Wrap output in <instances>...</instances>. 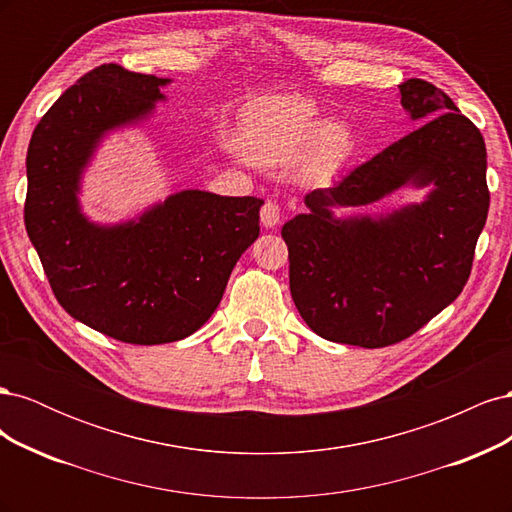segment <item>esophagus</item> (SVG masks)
<instances>
[{"instance_id": "esophagus-1", "label": "esophagus", "mask_w": 512, "mask_h": 512, "mask_svg": "<svg viewBox=\"0 0 512 512\" xmlns=\"http://www.w3.org/2000/svg\"><path fill=\"white\" fill-rule=\"evenodd\" d=\"M282 220V209L277 203H273V200H267L265 205H262L260 209V222L265 228H275L277 224H280Z\"/></svg>"}]
</instances>
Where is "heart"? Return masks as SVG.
Instances as JSON below:
<instances>
[{"instance_id": "obj_1", "label": "heart", "mask_w": 512, "mask_h": 512, "mask_svg": "<svg viewBox=\"0 0 512 512\" xmlns=\"http://www.w3.org/2000/svg\"><path fill=\"white\" fill-rule=\"evenodd\" d=\"M237 147L258 166L297 160L307 177H329L352 160L356 136L346 121H320L316 104L305 96H273L241 115Z\"/></svg>"}]
</instances>
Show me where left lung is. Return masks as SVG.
Segmentation results:
<instances>
[{
  "label": "left lung",
  "instance_id": "left-lung-1",
  "mask_svg": "<svg viewBox=\"0 0 512 512\" xmlns=\"http://www.w3.org/2000/svg\"><path fill=\"white\" fill-rule=\"evenodd\" d=\"M414 132L356 166L333 188L305 196L284 224L290 294L316 335L384 348L410 337L466 286L489 211L483 134L442 89L399 85ZM406 184L429 187L423 204L380 216L335 219V206L377 202Z\"/></svg>",
  "mask_w": 512,
  "mask_h": 512
}]
</instances>
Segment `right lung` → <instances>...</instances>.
I'll return each instance as SVG.
<instances>
[{
  "label": "right lung",
  "mask_w": 512,
  "mask_h": 512,
  "mask_svg": "<svg viewBox=\"0 0 512 512\" xmlns=\"http://www.w3.org/2000/svg\"><path fill=\"white\" fill-rule=\"evenodd\" d=\"M168 83L98 66L46 111L27 149L25 228L55 299L74 320L138 346L177 342L211 318L258 239L265 203L183 190L113 226L81 211V179L102 138L149 119Z\"/></svg>",
  "instance_id": "obj_1"
}]
</instances>
